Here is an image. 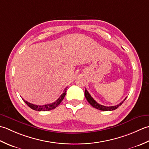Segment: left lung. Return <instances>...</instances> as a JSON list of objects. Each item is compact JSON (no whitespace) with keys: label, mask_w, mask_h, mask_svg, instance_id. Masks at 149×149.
Segmentation results:
<instances>
[{"label":"left lung","mask_w":149,"mask_h":149,"mask_svg":"<svg viewBox=\"0 0 149 149\" xmlns=\"http://www.w3.org/2000/svg\"><path fill=\"white\" fill-rule=\"evenodd\" d=\"M85 96H86V98L88 101V102H89L91 104V105H92L93 107H95L97 109H99V110L104 111L115 110V109H116L118 107H120V106L122 104V103L125 101L127 98V97H126V98L123 100V101L121 102L120 104H119L118 105H114V106H110V107H107V106H104V105H100V104H98V103H97L95 100L92 98L90 94L89 93V92H88L86 90H86H85Z\"/></svg>","instance_id":"8db88e82"}]
</instances>
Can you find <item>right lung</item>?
Segmentation results:
<instances>
[{"label":"right lung","instance_id":"1","mask_svg":"<svg viewBox=\"0 0 149 149\" xmlns=\"http://www.w3.org/2000/svg\"><path fill=\"white\" fill-rule=\"evenodd\" d=\"M67 89H68V87L65 88V89H64V91H63V93H62V95H61V96L59 97V98L58 99L56 102H54L53 103H52V104L43 105H36L30 104L29 102L26 101V100H24V99H23V100L30 108L33 109V110H35V111H50V110H52V109H55L57 106L60 103H61V102L63 100V98H64V97L66 95L65 93H66Z\"/></svg>","mask_w":149,"mask_h":149}]
</instances>
